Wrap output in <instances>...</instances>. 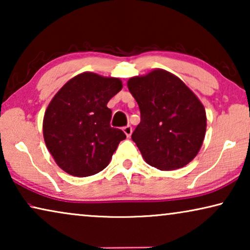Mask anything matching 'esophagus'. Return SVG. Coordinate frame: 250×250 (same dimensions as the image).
I'll use <instances>...</instances> for the list:
<instances>
[{"mask_svg":"<svg viewBox=\"0 0 250 250\" xmlns=\"http://www.w3.org/2000/svg\"><path fill=\"white\" fill-rule=\"evenodd\" d=\"M123 131H124L126 136H127V138H129V136H131V134H132V126L131 125L125 126V127H123Z\"/></svg>","mask_w":250,"mask_h":250,"instance_id":"34e87169","label":"esophagus"}]
</instances>
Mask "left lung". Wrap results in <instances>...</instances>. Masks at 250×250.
Instances as JSON below:
<instances>
[{
  "label": "left lung",
  "instance_id": "1",
  "mask_svg": "<svg viewBox=\"0 0 250 250\" xmlns=\"http://www.w3.org/2000/svg\"><path fill=\"white\" fill-rule=\"evenodd\" d=\"M141 122L132 134L143 159L160 170H174L192 160L206 134V111L196 94L175 75L155 69L129 78Z\"/></svg>",
  "mask_w": 250,
  "mask_h": 250
}]
</instances>
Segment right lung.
Returning a JSON list of instances; mask_svg holds the SVG:
<instances>
[{"mask_svg": "<svg viewBox=\"0 0 250 250\" xmlns=\"http://www.w3.org/2000/svg\"><path fill=\"white\" fill-rule=\"evenodd\" d=\"M119 78L83 73L68 81L47 105L43 136L57 165L85 177L104 169L124 132L110 126L109 100L122 90Z\"/></svg>", "mask_w": 250, "mask_h": 250, "instance_id": "1", "label": "right lung"}]
</instances>
